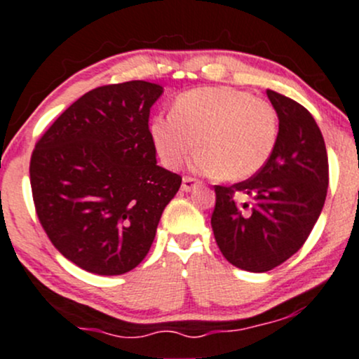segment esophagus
Returning <instances> with one entry per match:
<instances>
[{
	"mask_svg": "<svg viewBox=\"0 0 359 359\" xmlns=\"http://www.w3.org/2000/svg\"><path fill=\"white\" fill-rule=\"evenodd\" d=\"M198 180L196 179H192V177H184L182 179V191L184 192H191L192 189H196L198 187Z\"/></svg>",
	"mask_w": 359,
	"mask_h": 359,
	"instance_id": "34e87169",
	"label": "esophagus"
}]
</instances>
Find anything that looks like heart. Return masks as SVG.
<instances>
[{"label":"heart","mask_w":359,"mask_h":359,"mask_svg":"<svg viewBox=\"0 0 359 359\" xmlns=\"http://www.w3.org/2000/svg\"><path fill=\"white\" fill-rule=\"evenodd\" d=\"M149 135L165 167H179L198 143L196 170L243 180L273 155L278 114L269 102L243 90L206 86L177 97L172 114L153 117Z\"/></svg>","instance_id":"1"}]
</instances>
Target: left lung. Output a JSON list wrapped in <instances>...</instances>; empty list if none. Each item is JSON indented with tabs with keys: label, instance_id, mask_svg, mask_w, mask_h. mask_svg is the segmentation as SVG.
<instances>
[{
	"label": "left lung",
	"instance_id": "1",
	"mask_svg": "<svg viewBox=\"0 0 359 359\" xmlns=\"http://www.w3.org/2000/svg\"><path fill=\"white\" fill-rule=\"evenodd\" d=\"M279 131L269 161L231 187L216 186L211 216L216 243L228 262L266 273L288 261L309 238L324 208L329 161L317 122L303 105L267 90ZM242 194L249 203H235Z\"/></svg>",
	"mask_w": 359,
	"mask_h": 359
}]
</instances>
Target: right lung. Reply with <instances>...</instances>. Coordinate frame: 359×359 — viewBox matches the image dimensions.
I'll return each instance as SVG.
<instances>
[{
	"label": "right lung",
	"instance_id": "obj_1",
	"mask_svg": "<svg viewBox=\"0 0 359 359\" xmlns=\"http://www.w3.org/2000/svg\"><path fill=\"white\" fill-rule=\"evenodd\" d=\"M163 86H98L71 104L30 160L35 211L54 247L88 273L119 276L147 257L182 177L156 165L149 109Z\"/></svg>",
	"mask_w": 359,
	"mask_h": 359
}]
</instances>
